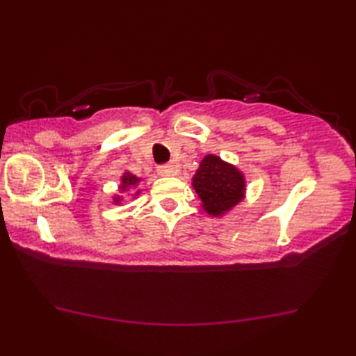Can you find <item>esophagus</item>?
Here are the masks:
<instances>
[{"label": "esophagus", "instance_id": "obj_1", "mask_svg": "<svg viewBox=\"0 0 356 356\" xmlns=\"http://www.w3.org/2000/svg\"><path fill=\"white\" fill-rule=\"evenodd\" d=\"M159 174L160 176H163V177H171V176H176V174L179 172V168H177V165H174V163H171V165H163V166H159Z\"/></svg>", "mask_w": 356, "mask_h": 356}]
</instances>
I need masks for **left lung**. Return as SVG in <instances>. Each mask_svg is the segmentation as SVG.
I'll return each mask as SVG.
<instances>
[{
    "label": "left lung",
    "mask_w": 356,
    "mask_h": 356,
    "mask_svg": "<svg viewBox=\"0 0 356 356\" xmlns=\"http://www.w3.org/2000/svg\"><path fill=\"white\" fill-rule=\"evenodd\" d=\"M191 186L200 197L201 209L216 218L227 215L246 197L245 174L215 154H207L201 160Z\"/></svg>",
    "instance_id": "left-lung-1"
}]
</instances>
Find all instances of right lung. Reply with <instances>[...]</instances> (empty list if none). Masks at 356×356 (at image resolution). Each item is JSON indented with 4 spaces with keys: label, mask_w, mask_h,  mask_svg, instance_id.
I'll list each match as a JSON object with an SVG mask.
<instances>
[{
    "label": "right lung",
    "mask_w": 356,
    "mask_h": 356,
    "mask_svg": "<svg viewBox=\"0 0 356 356\" xmlns=\"http://www.w3.org/2000/svg\"><path fill=\"white\" fill-rule=\"evenodd\" d=\"M141 177H138V176H135V174H131L130 171H125L122 176H120V184H119V186H118V190H119V195H113L111 196V202L114 204V206H120V204H122V201H124V193H129V191H131V197H134V200H136L138 196L141 195V190L138 188V186H140V184H141Z\"/></svg>",
    "instance_id": "1"
}]
</instances>
